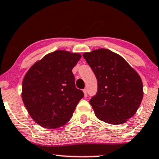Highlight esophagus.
Returning a JSON list of instances; mask_svg holds the SVG:
<instances>
[{"mask_svg":"<svg viewBox=\"0 0 159 159\" xmlns=\"http://www.w3.org/2000/svg\"><path fill=\"white\" fill-rule=\"evenodd\" d=\"M83 92H84V96L86 97L87 95V89H84L83 90Z\"/></svg>","mask_w":159,"mask_h":159,"instance_id":"esophagus-1","label":"esophagus"}]
</instances>
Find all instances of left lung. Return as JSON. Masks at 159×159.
I'll return each instance as SVG.
<instances>
[{
  "label": "left lung",
  "instance_id": "left-lung-1",
  "mask_svg": "<svg viewBox=\"0 0 159 159\" xmlns=\"http://www.w3.org/2000/svg\"><path fill=\"white\" fill-rule=\"evenodd\" d=\"M83 56L98 81V92L89 101L95 116L110 124L125 123L142 101L139 75L121 55L107 49L84 52Z\"/></svg>",
  "mask_w": 159,
  "mask_h": 159
}]
</instances>
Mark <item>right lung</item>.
Masks as SVG:
<instances>
[{"label": "right lung", "instance_id": "add662e5", "mask_svg": "<svg viewBox=\"0 0 159 159\" xmlns=\"http://www.w3.org/2000/svg\"><path fill=\"white\" fill-rule=\"evenodd\" d=\"M79 53L56 50L36 61L22 83V100L28 113L41 127L56 129L70 121L84 97L75 87L72 68Z\"/></svg>", "mask_w": 159, "mask_h": 159}]
</instances>
